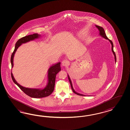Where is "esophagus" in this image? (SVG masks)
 <instances>
[{
    "mask_svg": "<svg viewBox=\"0 0 130 130\" xmlns=\"http://www.w3.org/2000/svg\"><path fill=\"white\" fill-rule=\"evenodd\" d=\"M61 64L63 66H67L69 64V62L68 61H67V60H64L62 61Z\"/></svg>",
    "mask_w": 130,
    "mask_h": 130,
    "instance_id": "1",
    "label": "esophagus"
}]
</instances>
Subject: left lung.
I'll return each instance as SVG.
<instances>
[{
	"label": "left lung",
	"mask_w": 130,
	"mask_h": 130,
	"mask_svg": "<svg viewBox=\"0 0 130 130\" xmlns=\"http://www.w3.org/2000/svg\"><path fill=\"white\" fill-rule=\"evenodd\" d=\"M95 26H96V28L98 29L99 31V35L101 36V37H102V38H104L105 39H108V40L110 42V44H111V51H112L113 54V55H114L115 62H116V57L115 53L114 51H113V43H112V41H111L110 39H109L107 38L106 35V34H105V31H104V29H103L102 27H100V26H97V25H95ZM68 79H69V82H70V84H71V89H72V90L73 91V92L74 93H75V94L78 95H80V96H86V95H85L83 94H80V93H78L77 92H76V91L74 90L73 87V86H72V82H71V80L70 77V76H69V75L68 74ZM89 96H90L91 95H89Z\"/></svg>",
	"instance_id": "obj_1"
}]
</instances>
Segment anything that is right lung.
Listing matches in <instances>:
<instances>
[{
  "mask_svg": "<svg viewBox=\"0 0 130 130\" xmlns=\"http://www.w3.org/2000/svg\"><path fill=\"white\" fill-rule=\"evenodd\" d=\"M41 36L37 33H35L32 35L26 36L23 38L20 39L17 41L15 44V49L13 52L12 53L11 56L10 61L11 63V68L13 67L14 63L13 60L14 55L16 53L17 49L22 44L26 43L30 41L33 40L34 39H39ZM61 71L60 68V62H58L52 65L49 68L47 71V84L45 87L44 88H26L25 87L20 85L19 83L14 78L13 75L11 71V77L13 82L16 84V85L20 88V89L23 91L24 92L31 97L32 98H43L45 97H47L50 95L52 92L54 91V86H55V79L57 74Z\"/></svg>",
  "mask_w": 130,
  "mask_h": 130,
  "instance_id": "obj_1",
  "label": "right lung"
}]
</instances>
